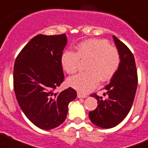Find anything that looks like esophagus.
Returning a JSON list of instances; mask_svg holds the SVG:
<instances>
[{"label": "esophagus", "instance_id": "esophagus-1", "mask_svg": "<svg viewBox=\"0 0 148 148\" xmlns=\"http://www.w3.org/2000/svg\"><path fill=\"white\" fill-rule=\"evenodd\" d=\"M87 96L85 95H82L80 92H78L77 93V97L78 98H86Z\"/></svg>", "mask_w": 148, "mask_h": 148}]
</instances>
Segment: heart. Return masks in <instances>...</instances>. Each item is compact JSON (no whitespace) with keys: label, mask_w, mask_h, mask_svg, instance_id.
I'll list each match as a JSON object with an SVG mask.
<instances>
[{"label":"heart","mask_w":148,"mask_h":148,"mask_svg":"<svg viewBox=\"0 0 148 148\" xmlns=\"http://www.w3.org/2000/svg\"><path fill=\"white\" fill-rule=\"evenodd\" d=\"M76 53L66 50L61 56L63 69L68 74L78 70L79 59H88L87 71L69 77L67 84L82 93L94 89L99 81H107L114 75L120 64V56L116 48L104 40L90 39L75 47Z\"/></svg>","instance_id":"b5f03b06"}]
</instances>
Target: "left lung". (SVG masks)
Listing matches in <instances>:
<instances>
[{
  "label": "left lung",
  "instance_id": "8db88e82",
  "mask_svg": "<svg viewBox=\"0 0 148 148\" xmlns=\"http://www.w3.org/2000/svg\"><path fill=\"white\" fill-rule=\"evenodd\" d=\"M113 38L120 56L119 66L105 86L107 99L92 95L97 100V107L89 112L91 122L103 129L113 128L126 118L134 101L138 80L133 54L114 35Z\"/></svg>",
  "mask_w": 148,
  "mask_h": 148
}]
</instances>
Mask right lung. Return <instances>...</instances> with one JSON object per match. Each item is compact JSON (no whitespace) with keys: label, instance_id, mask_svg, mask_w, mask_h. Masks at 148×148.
Returning <instances> with one entry per match:
<instances>
[{"label":"right lung","instance_id":"1","mask_svg":"<svg viewBox=\"0 0 148 148\" xmlns=\"http://www.w3.org/2000/svg\"><path fill=\"white\" fill-rule=\"evenodd\" d=\"M67 44L66 34L35 36L17 56L14 88L20 108L36 127L50 130L66 118L69 103L77 97L71 87L53 90L64 79L61 56Z\"/></svg>","mask_w":148,"mask_h":148}]
</instances>
